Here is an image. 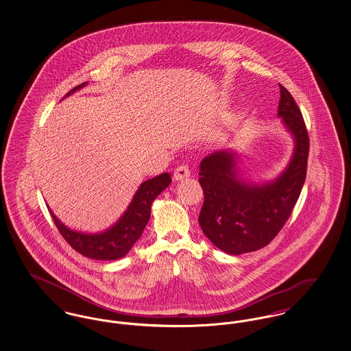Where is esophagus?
Listing matches in <instances>:
<instances>
[{"label": "esophagus", "instance_id": "1", "mask_svg": "<svg viewBox=\"0 0 351 351\" xmlns=\"http://www.w3.org/2000/svg\"><path fill=\"white\" fill-rule=\"evenodd\" d=\"M191 176V171L186 166H179V167L175 168L173 171V179L175 180H183Z\"/></svg>", "mask_w": 351, "mask_h": 351}]
</instances>
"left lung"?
I'll list each match as a JSON object with an SVG mask.
<instances>
[{"instance_id":"8db88e82","label":"left lung","mask_w":351,"mask_h":351,"mask_svg":"<svg viewBox=\"0 0 351 351\" xmlns=\"http://www.w3.org/2000/svg\"><path fill=\"white\" fill-rule=\"evenodd\" d=\"M280 86L278 116L295 136V152L279 179L250 185L237 178L235 154L216 151L202 159L200 185L204 204L199 222L204 234L219 250L239 255L256 251L282 230L299 200L306 176L309 136L298 104Z\"/></svg>"}]
</instances>
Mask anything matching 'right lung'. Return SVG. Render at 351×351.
<instances>
[{
    "instance_id": "add662e5",
    "label": "right lung",
    "mask_w": 351,
    "mask_h": 351,
    "mask_svg": "<svg viewBox=\"0 0 351 351\" xmlns=\"http://www.w3.org/2000/svg\"><path fill=\"white\" fill-rule=\"evenodd\" d=\"M86 83L80 84L71 89L66 96L83 88ZM171 183L169 173H162L156 178L142 183L136 191L125 215L109 230L100 234H84L73 232L64 226L50 210L59 233L67 241L73 250L84 256L99 261H114L125 256L138 238L142 235L151 215V204L156 196Z\"/></svg>"
}]
</instances>
